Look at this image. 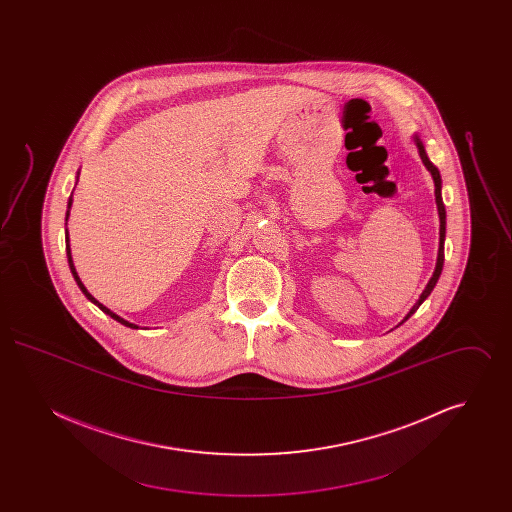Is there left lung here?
<instances>
[{
    "instance_id": "obj_1",
    "label": "left lung",
    "mask_w": 512,
    "mask_h": 512,
    "mask_svg": "<svg viewBox=\"0 0 512 512\" xmlns=\"http://www.w3.org/2000/svg\"><path fill=\"white\" fill-rule=\"evenodd\" d=\"M416 146H418V153H420V159H422V163L426 165V169L432 172V178H434V184H436V203H438V213H439V251H438V263H436V270H434V276L430 278V282H428V286H426V290L422 292L420 295V299L416 301V305H414L413 309H411V313L407 315V318H411V315L416 313V309L422 305V301L432 293L434 290V286L438 284L439 274H441V270H443V259H445V255H443V242H445V205H443V199H441V176H439L438 167L428 159V155H426V151H424V146H422V142L416 138ZM405 318V320H407Z\"/></svg>"
}]
</instances>
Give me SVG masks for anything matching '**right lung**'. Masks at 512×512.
I'll use <instances>...</instances> for the list:
<instances>
[{
  "label": "right lung",
  "instance_id": "right-lung-1",
  "mask_svg": "<svg viewBox=\"0 0 512 512\" xmlns=\"http://www.w3.org/2000/svg\"><path fill=\"white\" fill-rule=\"evenodd\" d=\"M71 203H73V197H69V209H71ZM67 219H69V211H67ZM65 242H67V257H69V267H71V272H73L74 280H76V284H78V288L82 290V293H84V295H86V297H88V299H90L92 303H96L99 309H101L103 313H107L109 317L115 318V320H119L121 324H124V326H128V328H138L136 324H130V322H126L124 318L119 317V315H115L113 311H109V309H107L105 305H101V303H99L98 299H96V297H94L92 293L88 292V290L84 288V284H82V280L78 278V274H76V268H74L73 265V257H71V245H69V236H67V240H65Z\"/></svg>",
  "mask_w": 512,
  "mask_h": 512
}]
</instances>
